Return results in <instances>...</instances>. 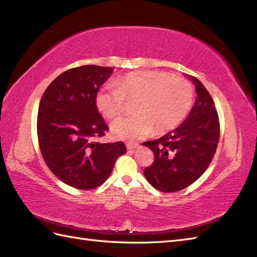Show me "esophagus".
Returning <instances> with one entry per match:
<instances>
[{"mask_svg": "<svg viewBox=\"0 0 257 257\" xmlns=\"http://www.w3.org/2000/svg\"><path fill=\"white\" fill-rule=\"evenodd\" d=\"M138 147V144L136 143H127L126 144V148L128 150H132V149H135V148Z\"/></svg>", "mask_w": 257, "mask_h": 257, "instance_id": "obj_1", "label": "esophagus"}]
</instances>
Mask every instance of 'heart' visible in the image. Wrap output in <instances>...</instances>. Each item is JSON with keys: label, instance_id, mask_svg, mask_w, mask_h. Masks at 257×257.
<instances>
[{"label": "heart", "instance_id": "heart-1", "mask_svg": "<svg viewBox=\"0 0 257 257\" xmlns=\"http://www.w3.org/2000/svg\"><path fill=\"white\" fill-rule=\"evenodd\" d=\"M126 100L136 102L134 115L111 124L114 136L136 141L163 135L178 127L189 114L193 100L192 83L180 76L160 71H138L124 75L115 84L96 94L97 109L107 119H115L126 109Z\"/></svg>", "mask_w": 257, "mask_h": 257}]
</instances>
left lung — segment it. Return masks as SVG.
Here are the masks:
<instances>
[{
	"instance_id": "left-lung-1",
	"label": "left lung",
	"mask_w": 257,
	"mask_h": 257,
	"mask_svg": "<svg viewBox=\"0 0 257 257\" xmlns=\"http://www.w3.org/2000/svg\"><path fill=\"white\" fill-rule=\"evenodd\" d=\"M197 99L181 125L155 141L145 142L154 153V162L144 170L153 188L164 193L188 188L211 163L220 139V120L213 99L197 78Z\"/></svg>"
}]
</instances>
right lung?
Wrapping results in <instances>:
<instances>
[{"label":"right lung","instance_id":"right-lung-1","mask_svg":"<svg viewBox=\"0 0 257 257\" xmlns=\"http://www.w3.org/2000/svg\"><path fill=\"white\" fill-rule=\"evenodd\" d=\"M112 67L83 65L62 73L45 90L37 113V138L46 164L62 182L93 190L109 177L122 142L100 144L108 126L97 111L98 89Z\"/></svg>","mask_w":257,"mask_h":257}]
</instances>
